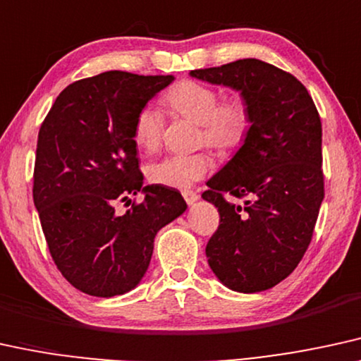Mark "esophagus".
Instances as JSON below:
<instances>
[{
	"label": "esophagus",
	"instance_id": "34e87169",
	"mask_svg": "<svg viewBox=\"0 0 361 361\" xmlns=\"http://www.w3.org/2000/svg\"><path fill=\"white\" fill-rule=\"evenodd\" d=\"M183 198H185V202L188 203V204H193V203L198 202L200 196L196 195L195 191H183Z\"/></svg>",
	"mask_w": 361,
	"mask_h": 361
}]
</instances>
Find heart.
Listing matches in <instances>:
<instances>
[{"instance_id": "1", "label": "heart", "mask_w": 361, "mask_h": 361, "mask_svg": "<svg viewBox=\"0 0 361 361\" xmlns=\"http://www.w3.org/2000/svg\"><path fill=\"white\" fill-rule=\"evenodd\" d=\"M166 106L202 128L200 140L218 152H233L243 143L252 125L250 108L243 98L233 97L220 103L216 90L198 81H181L165 97ZM163 118L153 106L138 111L133 123V138L140 148L154 149L161 140ZM212 170L207 153L168 154L149 163L147 176L152 183L185 190Z\"/></svg>"}]
</instances>
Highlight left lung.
Segmentation results:
<instances>
[{"label":"left lung","instance_id":"obj_1","mask_svg":"<svg viewBox=\"0 0 361 361\" xmlns=\"http://www.w3.org/2000/svg\"><path fill=\"white\" fill-rule=\"evenodd\" d=\"M238 91L252 125L233 158L208 180L203 200L220 213L208 264L230 290L257 293L285 280L303 258L323 202L322 121L290 73L257 58L190 71ZM226 190L245 204L226 202Z\"/></svg>","mask_w":361,"mask_h":361}]
</instances>
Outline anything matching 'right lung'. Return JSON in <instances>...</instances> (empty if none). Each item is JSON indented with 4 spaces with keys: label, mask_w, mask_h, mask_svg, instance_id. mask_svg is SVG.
Here are the masks:
<instances>
[{
    "label": "right lung",
    "mask_w": 361,
    "mask_h": 361,
    "mask_svg": "<svg viewBox=\"0 0 361 361\" xmlns=\"http://www.w3.org/2000/svg\"><path fill=\"white\" fill-rule=\"evenodd\" d=\"M173 76L104 71L59 93L39 128L33 200L61 275L86 295L111 298L140 285L154 236L185 213L165 186H143L133 123ZM141 190L126 214L116 202Z\"/></svg>",
    "instance_id": "add662e5"
}]
</instances>
